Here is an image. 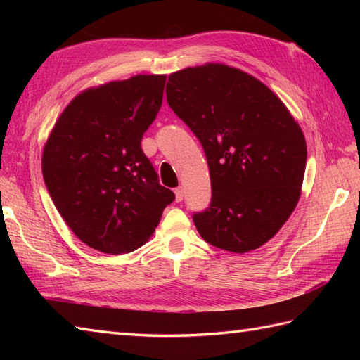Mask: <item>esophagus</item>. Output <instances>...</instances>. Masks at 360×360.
<instances>
[{
  "mask_svg": "<svg viewBox=\"0 0 360 360\" xmlns=\"http://www.w3.org/2000/svg\"><path fill=\"white\" fill-rule=\"evenodd\" d=\"M174 196H176V202H181L182 201V188L181 187L174 188Z\"/></svg>",
  "mask_w": 360,
  "mask_h": 360,
  "instance_id": "34e87169",
  "label": "esophagus"
}]
</instances>
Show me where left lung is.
<instances>
[{
	"label": "left lung",
	"instance_id": "8db88e82",
	"mask_svg": "<svg viewBox=\"0 0 360 360\" xmlns=\"http://www.w3.org/2000/svg\"><path fill=\"white\" fill-rule=\"evenodd\" d=\"M167 102L204 148L212 201L193 213L209 244L235 254L263 246L300 198L307 142L272 91L236 68L210 63L168 77Z\"/></svg>",
	"mask_w": 360,
	"mask_h": 360
}]
</instances>
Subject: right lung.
Returning a JSON list of instances; mask_svg holds the SVG:
<instances>
[{
  "label": "right lung",
  "instance_id": "obj_1",
  "mask_svg": "<svg viewBox=\"0 0 360 360\" xmlns=\"http://www.w3.org/2000/svg\"><path fill=\"white\" fill-rule=\"evenodd\" d=\"M165 80L136 75L83 91L46 142L41 168L53 204L83 243L105 254L142 246L174 201L141 147Z\"/></svg>",
  "mask_w": 360,
  "mask_h": 360
}]
</instances>
